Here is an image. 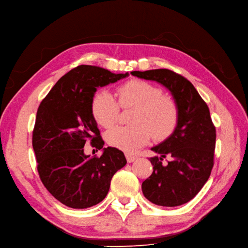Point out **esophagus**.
Here are the masks:
<instances>
[{
	"instance_id": "34e87169",
	"label": "esophagus",
	"mask_w": 248,
	"mask_h": 248,
	"mask_svg": "<svg viewBox=\"0 0 248 248\" xmlns=\"http://www.w3.org/2000/svg\"><path fill=\"white\" fill-rule=\"evenodd\" d=\"M126 160H127L128 163H132L137 160V156H134L131 155H126Z\"/></svg>"
}]
</instances>
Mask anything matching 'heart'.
I'll return each mask as SVG.
<instances>
[{
	"instance_id": "b5f03b06",
	"label": "heart",
	"mask_w": 248,
	"mask_h": 248,
	"mask_svg": "<svg viewBox=\"0 0 248 248\" xmlns=\"http://www.w3.org/2000/svg\"><path fill=\"white\" fill-rule=\"evenodd\" d=\"M119 104L122 108L134 107L128 126H118L106 131L105 140L111 147L126 153H135L146 145L154 136L162 140L170 136L177 125L178 107L172 98L162 94L154 84L132 78L118 88ZM119 104L106 89L96 92L92 100V113L102 127L116 123Z\"/></svg>"
}]
</instances>
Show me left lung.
I'll use <instances>...</instances> for the list:
<instances>
[{"label": "left lung", "instance_id": "1", "mask_svg": "<svg viewBox=\"0 0 248 248\" xmlns=\"http://www.w3.org/2000/svg\"><path fill=\"white\" fill-rule=\"evenodd\" d=\"M132 76L155 81L170 90L178 107L172 134L152 147L154 171L142 183L144 197L159 206L174 207L194 199L208 180L214 166L216 128L207 104L192 84L170 69L132 71ZM166 155L172 156L162 164Z\"/></svg>", "mask_w": 248, "mask_h": 248}]
</instances>
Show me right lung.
<instances>
[{"mask_svg":"<svg viewBox=\"0 0 248 248\" xmlns=\"http://www.w3.org/2000/svg\"><path fill=\"white\" fill-rule=\"evenodd\" d=\"M128 76L80 65L60 78L41 102L32 134L38 171L47 190L66 206L82 209L103 201L113 174L127 163L121 150L103 148L92 100L99 87ZM88 140L102 149L100 158L83 153Z\"/></svg>","mask_w":248,"mask_h":248,"instance_id":"add662e5","label":"right lung"}]
</instances>
